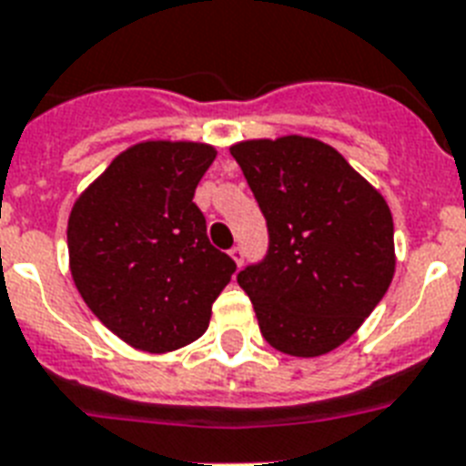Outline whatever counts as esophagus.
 <instances>
[{
    "instance_id": "obj_1",
    "label": "esophagus",
    "mask_w": 466,
    "mask_h": 466,
    "mask_svg": "<svg viewBox=\"0 0 466 466\" xmlns=\"http://www.w3.org/2000/svg\"><path fill=\"white\" fill-rule=\"evenodd\" d=\"M228 255L233 257V262H236V264L243 262V248H240V245H233V248L228 250Z\"/></svg>"
}]
</instances>
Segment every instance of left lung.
<instances>
[{
    "label": "left lung",
    "mask_w": 466,
    "mask_h": 466,
    "mask_svg": "<svg viewBox=\"0 0 466 466\" xmlns=\"http://www.w3.org/2000/svg\"><path fill=\"white\" fill-rule=\"evenodd\" d=\"M269 230L262 262L238 274L259 332L277 351H334L375 310L394 277L385 197L325 141L250 139L230 147Z\"/></svg>",
    "instance_id": "obj_1"
}]
</instances>
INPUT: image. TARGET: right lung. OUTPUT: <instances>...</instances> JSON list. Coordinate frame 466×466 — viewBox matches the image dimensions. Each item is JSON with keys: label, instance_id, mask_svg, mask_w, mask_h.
Instances as JSON below:
<instances>
[{"label": "right lung", "instance_id": "1", "mask_svg": "<svg viewBox=\"0 0 466 466\" xmlns=\"http://www.w3.org/2000/svg\"><path fill=\"white\" fill-rule=\"evenodd\" d=\"M216 158L197 141H141L74 202L69 269L91 312L129 346L175 351L207 332L236 262L192 197Z\"/></svg>", "mask_w": 466, "mask_h": 466}]
</instances>
